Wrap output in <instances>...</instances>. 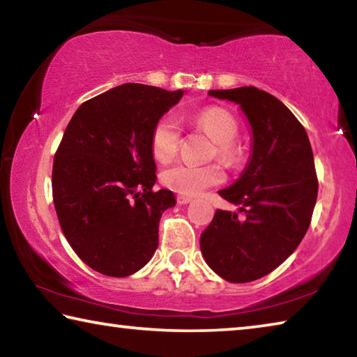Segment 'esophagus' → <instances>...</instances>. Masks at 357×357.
Wrapping results in <instances>:
<instances>
[{
    "label": "esophagus",
    "mask_w": 357,
    "mask_h": 357,
    "mask_svg": "<svg viewBox=\"0 0 357 357\" xmlns=\"http://www.w3.org/2000/svg\"><path fill=\"white\" fill-rule=\"evenodd\" d=\"M176 200H178L179 204H187V203L192 202V198L190 197H184V195H178Z\"/></svg>",
    "instance_id": "obj_1"
}]
</instances>
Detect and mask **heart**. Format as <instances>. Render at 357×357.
<instances>
[{"mask_svg": "<svg viewBox=\"0 0 357 357\" xmlns=\"http://www.w3.org/2000/svg\"><path fill=\"white\" fill-rule=\"evenodd\" d=\"M193 124L215 143L214 155L225 165H236L241 159V148L234 138L238 123L231 113L222 107H206L193 114ZM181 144V128L178 119L165 114L157 121L151 134V151L157 162L167 164L176 157ZM225 173L217 164L192 165L174 164L160 173V181L168 190L184 197H195L208 187L223 183Z\"/></svg>", "mask_w": 357, "mask_h": 357, "instance_id": "b5f03b06", "label": "heart"}]
</instances>
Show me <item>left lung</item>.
I'll use <instances>...</instances> for the list:
<instances>
[{
    "label": "left lung",
    "mask_w": 357,
    "mask_h": 357,
    "mask_svg": "<svg viewBox=\"0 0 357 357\" xmlns=\"http://www.w3.org/2000/svg\"><path fill=\"white\" fill-rule=\"evenodd\" d=\"M208 94L239 105L252 129V154L238 181L219 190L245 219L217 209L200 249L217 275L245 283L273 273L305 236L318 195L315 162L305 129L273 94L255 86Z\"/></svg>",
    "instance_id": "obj_1"
}]
</instances>
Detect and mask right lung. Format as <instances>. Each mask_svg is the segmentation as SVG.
<instances>
[{"label": "right lung", "instance_id": "add662e5", "mask_svg": "<svg viewBox=\"0 0 357 357\" xmlns=\"http://www.w3.org/2000/svg\"><path fill=\"white\" fill-rule=\"evenodd\" d=\"M184 91L126 83L77 108L53 160L59 225L84 264L110 277L140 271L159 244V222L176 204L153 190L151 134Z\"/></svg>", "mask_w": 357, "mask_h": 357}]
</instances>
